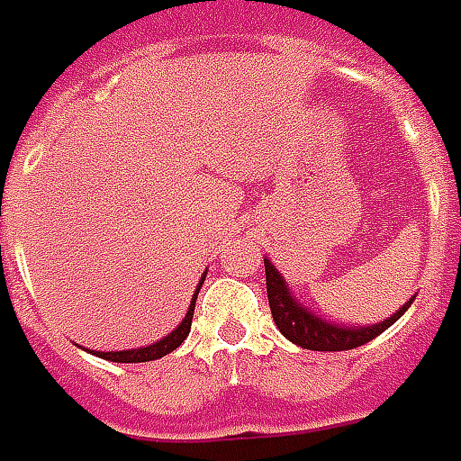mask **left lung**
I'll list each match as a JSON object with an SVG mask.
<instances>
[{
	"label": "left lung",
	"instance_id": "left-lung-1",
	"mask_svg": "<svg viewBox=\"0 0 461 461\" xmlns=\"http://www.w3.org/2000/svg\"><path fill=\"white\" fill-rule=\"evenodd\" d=\"M266 288H267V303H270V312L276 320L277 330L295 342L298 348L318 352H340L360 348L365 342L375 340L380 332L390 328L393 322L402 318L404 310L412 305V300H407L402 308L387 320H382L377 325H367V328H348V325H335L328 320L312 315L308 308H303L298 300L290 295L288 285L283 276L277 273L276 266L266 258Z\"/></svg>",
	"mask_w": 461,
	"mask_h": 461
}]
</instances>
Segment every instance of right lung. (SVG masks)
<instances>
[{
    "mask_svg": "<svg viewBox=\"0 0 461 461\" xmlns=\"http://www.w3.org/2000/svg\"><path fill=\"white\" fill-rule=\"evenodd\" d=\"M205 276L201 277V283H198V288H195L194 298H191V308L185 312V318L181 320V325L168 332L163 340L153 342V345H146V348H139V350H119V352H96L91 350V355H96V357H104V360L111 362H149V360H158L163 355H168L173 352L181 342L188 338V332H191V320H194V310H195V298H198V290L203 285Z\"/></svg>",
    "mask_w": 461,
    "mask_h": 461,
    "instance_id": "right-lung-1",
    "label": "right lung"
}]
</instances>
